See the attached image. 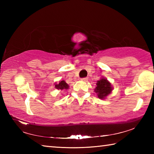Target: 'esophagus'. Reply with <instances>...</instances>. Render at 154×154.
I'll return each mask as SVG.
<instances>
[{
	"instance_id": "34e87169",
	"label": "esophagus",
	"mask_w": 154,
	"mask_h": 154,
	"mask_svg": "<svg viewBox=\"0 0 154 154\" xmlns=\"http://www.w3.org/2000/svg\"><path fill=\"white\" fill-rule=\"evenodd\" d=\"M82 79L83 81H85V82H86V81L88 80V77H83V78H82Z\"/></svg>"
}]
</instances>
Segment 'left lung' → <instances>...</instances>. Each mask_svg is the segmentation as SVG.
Returning a JSON list of instances; mask_svg holds the SVG:
<instances>
[{"mask_svg":"<svg viewBox=\"0 0 154 154\" xmlns=\"http://www.w3.org/2000/svg\"><path fill=\"white\" fill-rule=\"evenodd\" d=\"M113 88L111 83L106 79L102 78L96 83V87L95 92L97 93L98 97L100 99H104L106 96H108L111 92Z\"/></svg>","mask_w":154,"mask_h":154,"instance_id":"8db88e82","label":"left lung"}]
</instances>
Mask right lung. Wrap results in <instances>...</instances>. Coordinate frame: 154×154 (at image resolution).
I'll return each mask as SVG.
<instances>
[{
    "mask_svg": "<svg viewBox=\"0 0 154 154\" xmlns=\"http://www.w3.org/2000/svg\"><path fill=\"white\" fill-rule=\"evenodd\" d=\"M55 88L58 90L68 89V88H69V85H68L64 81H61V82H60L58 84L55 85Z\"/></svg>",
    "mask_w": 154,
    "mask_h": 154,
    "instance_id": "add662e5",
    "label": "right lung"
}]
</instances>
